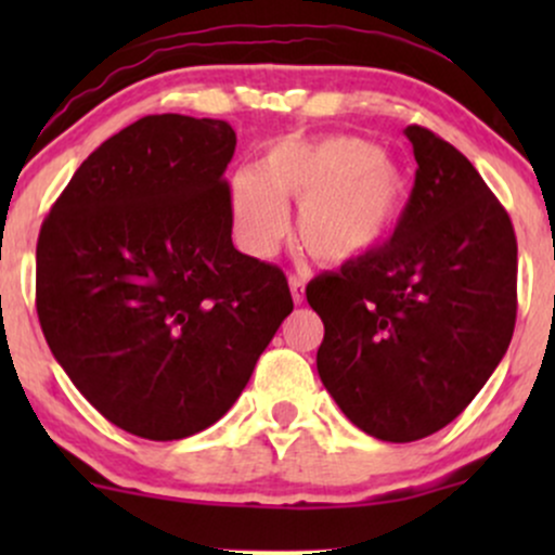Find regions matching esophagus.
Segmentation results:
<instances>
[{
  "label": "esophagus",
  "instance_id": "esophagus-1",
  "mask_svg": "<svg viewBox=\"0 0 555 555\" xmlns=\"http://www.w3.org/2000/svg\"><path fill=\"white\" fill-rule=\"evenodd\" d=\"M289 289H292V299H295L297 305H302V299H305V284H302V279L289 276Z\"/></svg>",
  "mask_w": 555,
  "mask_h": 555
}]
</instances>
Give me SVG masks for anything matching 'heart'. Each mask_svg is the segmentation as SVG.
Masks as SVG:
<instances>
[{"instance_id": "b5f03b06", "label": "heart", "mask_w": 555, "mask_h": 555, "mask_svg": "<svg viewBox=\"0 0 555 555\" xmlns=\"http://www.w3.org/2000/svg\"><path fill=\"white\" fill-rule=\"evenodd\" d=\"M295 201L297 232L318 263L358 260L397 227L406 203V177L371 140L352 135L284 138L258 169L229 182L234 237L250 256L266 258L286 234V208Z\"/></svg>"}]
</instances>
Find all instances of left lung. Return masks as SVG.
Here are the masks:
<instances>
[{"instance_id": "8db88e82", "label": "left lung", "mask_w": 555, "mask_h": 555, "mask_svg": "<svg viewBox=\"0 0 555 555\" xmlns=\"http://www.w3.org/2000/svg\"><path fill=\"white\" fill-rule=\"evenodd\" d=\"M415 188L393 237L308 284L318 375L367 436L410 443L460 417L517 321V237L460 151L420 125Z\"/></svg>"}]
</instances>
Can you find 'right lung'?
I'll return each mask as SVG.
<instances>
[{"instance_id":"1","label":"right lung","mask_w":555,"mask_h":555,"mask_svg":"<svg viewBox=\"0 0 555 555\" xmlns=\"http://www.w3.org/2000/svg\"><path fill=\"white\" fill-rule=\"evenodd\" d=\"M224 119L151 114L80 164L36 245L49 349L109 423L177 441L224 417L292 313L279 266L232 245Z\"/></svg>"}]
</instances>
